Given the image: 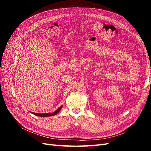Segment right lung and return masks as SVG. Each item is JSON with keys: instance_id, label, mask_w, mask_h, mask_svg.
<instances>
[{"instance_id": "obj_1", "label": "right lung", "mask_w": 151, "mask_h": 151, "mask_svg": "<svg viewBox=\"0 0 151 151\" xmlns=\"http://www.w3.org/2000/svg\"><path fill=\"white\" fill-rule=\"evenodd\" d=\"M62 106L60 107H59L55 111H54L53 113H34V112H31V113L35 115L38 116H42V117H47V116H53V115H56L60 111V109H62Z\"/></svg>"}]
</instances>
